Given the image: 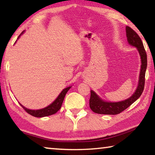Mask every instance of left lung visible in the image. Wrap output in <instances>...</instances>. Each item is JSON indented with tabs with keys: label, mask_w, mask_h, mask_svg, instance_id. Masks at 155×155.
<instances>
[{
	"label": "left lung",
	"mask_w": 155,
	"mask_h": 155,
	"mask_svg": "<svg viewBox=\"0 0 155 155\" xmlns=\"http://www.w3.org/2000/svg\"><path fill=\"white\" fill-rule=\"evenodd\" d=\"M126 31H127V37L128 43L131 46H135L137 48L141 59V71L137 88L134 94L130 97L129 98L121 102H117V103L104 102L100 98L94 91L91 90L90 107V109L96 114L106 115L118 114L124 111L135 101H137L142 94L143 91L144 85H145V74L147 68L146 52L145 48H144L142 41H141L140 36L138 35V34L128 26L126 27Z\"/></svg>",
	"instance_id": "obj_1"
}]
</instances>
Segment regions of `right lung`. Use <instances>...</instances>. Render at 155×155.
<instances>
[{
  "instance_id": "add662e5",
  "label": "right lung",
  "mask_w": 155,
  "mask_h": 155,
  "mask_svg": "<svg viewBox=\"0 0 155 155\" xmlns=\"http://www.w3.org/2000/svg\"><path fill=\"white\" fill-rule=\"evenodd\" d=\"M19 37H20V35H19ZM19 37H18V38H19ZM70 87H68L65 88L64 90H63L61 93H60L59 96L57 97V99L53 102V103L50 104L49 106L46 107L44 109H39V110H31V109H27L25 107H23L20 103V104L21 105V107H22V108L25 109V111L26 112H27L28 114H30L31 115H33V116L36 117H45V116H48V115L54 114H56V113L60 109V108L61 107L63 101H64V100L65 94H66V93L68 92V91L70 90Z\"/></svg>"
}]
</instances>
